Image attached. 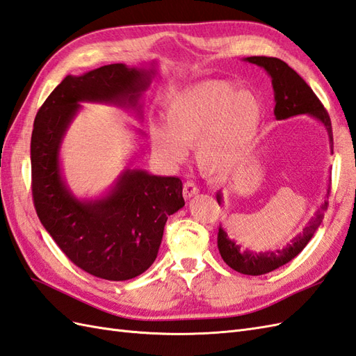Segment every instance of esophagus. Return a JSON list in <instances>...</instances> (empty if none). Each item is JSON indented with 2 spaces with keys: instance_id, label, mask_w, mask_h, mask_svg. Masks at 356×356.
<instances>
[{
  "instance_id": "34e87169",
  "label": "esophagus",
  "mask_w": 356,
  "mask_h": 356,
  "mask_svg": "<svg viewBox=\"0 0 356 356\" xmlns=\"http://www.w3.org/2000/svg\"><path fill=\"white\" fill-rule=\"evenodd\" d=\"M197 193H199L197 186L193 183V181H187V183H186L184 187H183V195H184V197H186V199H190V197L196 196Z\"/></svg>"
}]
</instances>
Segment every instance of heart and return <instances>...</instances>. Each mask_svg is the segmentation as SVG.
I'll list each match as a JSON object with an SVG mask.
<instances>
[{
    "label": "heart",
    "instance_id": "b5f03b06",
    "mask_svg": "<svg viewBox=\"0 0 356 356\" xmlns=\"http://www.w3.org/2000/svg\"><path fill=\"white\" fill-rule=\"evenodd\" d=\"M164 122L151 124L152 149L178 164L195 146L197 166L210 175L232 170L252 151L263 122V104L250 89L228 80L195 83L164 107Z\"/></svg>",
    "mask_w": 356,
    "mask_h": 356
}]
</instances>
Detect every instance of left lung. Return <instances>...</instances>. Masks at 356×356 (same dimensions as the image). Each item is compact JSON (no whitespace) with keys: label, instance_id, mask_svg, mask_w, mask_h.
Returning <instances> with one entry per match:
<instances>
[{"label":"left lung","instance_id":"8db88e82","mask_svg":"<svg viewBox=\"0 0 356 356\" xmlns=\"http://www.w3.org/2000/svg\"><path fill=\"white\" fill-rule=\"evenodd\" d=\"M245 62L257 65L263 67L264 71L272 78V88L275 93V118L278 120L289 119L299 115H309L317 119L320 124H323L329 136V145L332 151V127L331 119H329L327 111L325 110L323 104L318 101L313 89L305 83V80L293 69L276 57H266V56H254L243 58ZM331 190V188H329ZM325 202L318 207L314 218L307 223L300 234H298L287 246L276 250H267V252H254V250L243 249L236 241L228 237V234L220 227L218 232V248L219 252L231 268L243 273V275H264L280 268L281 266L287 264L289 261L299 255L303 248H305L309 240L313 238L314 232L318 229L320 223L323 220L325 211L327 210V196ZM219 205L222 204V193L218 192L216 195Z\"/></svg>","mask_w":356,"mask_h":356}]
</instances>
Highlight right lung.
<instances>
[{
	"label": "right lung",
	"mask_w": 356,
	"mask_h": 356,
	"mask_svg": "<svg viewBox=\"0 0 356 356\" xmlns=\"http://www.w3.org/2000/svg\"><path fill=\"white\" fill-rule=\"evenodd\" d=\"M155 72V67L113 63L80 76L67 75L34 119L31 192L36 213L63 254L97 278L127 281L148 270L168 218L184 207L183 183L177 177L128 168L104 196L78 199L62 175L60 148L81 110L80 102L111 104L140 116L142 97Z\"/></svg>",
	"instance_id": "add662e5"
}]
</instances>
